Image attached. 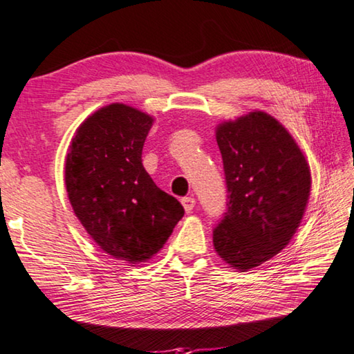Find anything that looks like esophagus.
I'll use <instances>...</instances> for the list:
<instances>
[{
    "instance_id": "1",
    "label": "esophagus",
    "mask_w": 354,
    "mask_h": 354,
    "mask_svg": "<svg viewBox=\"0 0 354 354\" xmlns=\"http://www.w3.org/2000/svg\"><path fill=\"white\" fill-rule=\"evenodd\" d=\"M182 205L185 208V212L191 213V210L196 207V199L194 198H183L182 199Z\"/></svg>"
}]
</instances>
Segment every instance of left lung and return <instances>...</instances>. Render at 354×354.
Returning <instances> with one entry per match:
<instances>
[{"label":"left lung","instance_id":"8db88e82","mask_svg":"<svg viewBox=\"0 0 354 354\" xmlns=\"http://www.w3.org/2000/svg\"><path fill=\"white\" fill-rule=\"evenodd\" d=\"M216 142L229 202L213 246L230 268L248 271L297 234L310 196V167L286 127L257 109L218 124Z\"/></svg>","mask_w":354,"mask_h":354}]
</instances>
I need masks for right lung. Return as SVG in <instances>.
Returning a JSON list of instances; mask_svg holds the SVG:
<instances>
[{
	"instance_id": "obj_1",
	"label": "right lung",
	"mask_w": 354,
	"mask_h": 354,
	"mask_svg": "<svg viewBox=\"0 0 354 354\" xmlns=\"http://www.w3.org/2000/svg\"><path fill=\"white\" fill-rule=\"evenodd\" d=\"M153 115L111 103L83 120L66 156V188L75 215L108 256L135 266L161 251L183 207L142 166Z\"/></svg>"
}]
</instances>
